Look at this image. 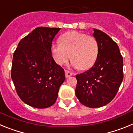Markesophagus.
<instances>
[{
    "label": "esophagus",
    "instance_id": "esophagus-1",
    "mask_svg": "<svg viewBox=\"0 0 133 133\" xmlns=\"http://www.w3.org/2000/svg\"><path fill=\"white\" fill-rule=\"evenodd\" d=\"M64 72H65V77L66 78H69V77H70V76H72V72H70V71H69V70H64Z\"/></svg>",
    "mask_w": 133,
    "mask_h": 133
}]
</instances>
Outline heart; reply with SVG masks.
Segmentation results:
<instances>
[{
  "mask_svg": "<svg viewBox=\"0 0 133 133\" xmlns=\"http://www.w3.org/2000/svg\"><path fill=\"white\" fill-rule=\"evenodd\" d=\"M60 43L51 46L52 56L58 65H63L69 59L75 67L86 70L93 66L98 55L99 46L93 36L77 31L66 32L60 37Z\"/></svg>",
  "mask_w": 133,
  "mask_h": 133,
  "instance_id": "heart-1",
  "label": "heart"
}]
</instances>
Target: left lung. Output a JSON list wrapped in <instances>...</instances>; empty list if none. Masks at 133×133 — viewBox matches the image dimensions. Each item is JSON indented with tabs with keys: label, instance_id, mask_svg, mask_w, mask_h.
Returning a JSON list of instances; mask_svg holds the SVG:
<instances>
[{
	"label": "left lung",
	"instance_id": "1",
	"mask_svg": "<svg viewBox=\"0 0 133 133\" xmlns=\"http://www.w3.org/2000/svg\"><path fill=\"white\" fill-rule=\"evenodd\" d=\"M99 46L97 61L89 70L77 75L75 94L81 104L98 108L110 103L123 79V59L117 44L109 35L94 29Z\"/></svg>",
	"mask_w": 133,
	"mask_h": 133
}]
</instances>
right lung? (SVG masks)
<instances>
[{
    "mask_svg": "<svg viewBox=\"0 0 133 133\" xmlns=\"http://www.w3.org/2000/svg\"><path fill=\"white\" fill-rule=\"evenodd\" d=\"M59 28L38 27L21 40L13 54L11 78L18 97L37 109L52 106L65 80L64 69L54 61L52 40Z\"/></svg>",
    "mask_w": 133,
    "mask_h": 133,
    "instance_id": "right-lung-1",
    "label": "right lung"
}]
</instances>
